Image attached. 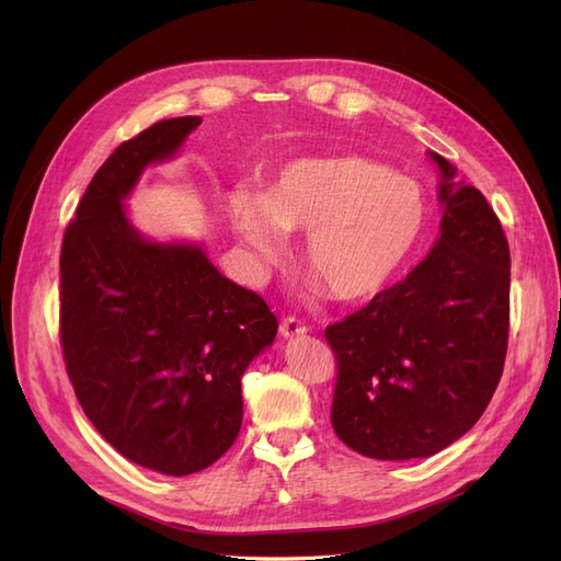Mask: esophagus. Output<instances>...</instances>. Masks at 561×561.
<instances>
[{
    "label": "esophagus",
    "instance_id": "34e87169",
    "mask_svg": "<svg viewBox=\"0 0 561 561\" xmlns=\"http://www.w3.org/2000/svg\"><path fill=\"white\" fill-rule=\"evenodd\" d=\"M307 332H309V328L304 325L301 320H297L295 316H287V318H283V320H280V334H283L285 339H293V336L307 334Z\"/></svg>",
    "mask_w": 561,
    "mask_h": 561
}]
</instances>
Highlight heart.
I'll use <instances>...</instances> for the list:
<instances>
[{
	"label": "heart",
	"instance_id": "1",
	"mask_svg": "<svg viewBox=\"0 0 561 561\" xmlns=\"http://www.w3.org/2000/svg\"><path fill=\"white\" fill-rule=\"evenodd\" d=\"M233 231L262 264L285 254V233H307L301 262L339 301L377 295L410 257L426 225L421 186L360 154L287 163L264 194L233 192Z\"/></svg>",
	"mask_w": 561,
	"mask_h": 561
}]
</instances>
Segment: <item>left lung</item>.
Here are the masks:
<instances>
[{
	"label": "left lung",
	"instance_id": "8db88e82",
	"mask_svg": "<svg viewBox=\"0 0 561 561\" xmlns=\"http://www.w3.org/2000/svg\"><path fill=\"white\" fill-rule=\"evenodd\" d=\"M439 239L407 278L328 325L332 428L379 461L426 458L466 435L494 396L511 330V248L480 190L431 151Z\"/></svg>",
	"mask_w": 561,
	"mask_h": 561
}]
</instances>
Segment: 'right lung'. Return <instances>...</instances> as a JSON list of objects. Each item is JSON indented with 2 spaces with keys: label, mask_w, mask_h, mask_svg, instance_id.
Segmentation results:
<instances>
[{
  "label": "right lung",
  "mask_w": 561,
  "mask_h": 561,
  "mask_svg": "<svg viewBox=\"0 0 561 561\" xmlns=\"http://www.w3.org/2000/svg\"><path fill=\"white\" fill-rule=\"evenodd\" d=\"M201 116L163 118L98 168L60 250V346L83 414L128 461L163 474L213 466L243 421L241 379L276 339L266 301L198 245L151 243L124 198Z\"/></svg>",
  "instance_id": "add662e5"
}]
</instances>
